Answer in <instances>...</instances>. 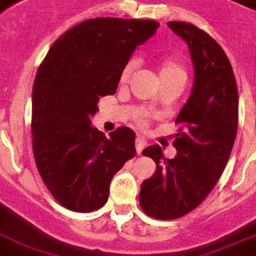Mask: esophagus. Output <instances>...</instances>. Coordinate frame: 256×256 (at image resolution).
Returning <instances> with one entry per match:
<instances>
[{
	"mask_svg": "<svg viewBox=\"0 0 256 256\" xmlns=\"http://www.w3.org/2000/svg\"><path fill=\"white\" fill-rule=\"evenodd\" d=\"M146 144H148L146 140H144V138H142V136H138V138L136 140V152H138V154H140V152H142V150L146 148Z\"/></svg>",
	"mask_w": 256,
	"mask_h": 256,
	"instance_id": "obj_1",
	"label": "esophagus"
}]
</instances>
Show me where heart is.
<instances>
[{
	"label": "heart",
	"instance_id": "obj_1",
	"mask_svg": "<svg viewBox=\"0 0 256 256\" xmlns=\"http://www.w3.org/2000/svg\"><path fill=\"white\" fill-rule=\"evenodd\" d=\"M132 70H134V62H130L124 66L120 76V84L128 81ZM158 76H160V81L170 80V78L182 80L183 82L186 81V70L183 69V66L176 60H172V58H164L158 64Z\"/></svg>",
	"mask_w": 256,
	"mask_h": 256
}]
</instances>
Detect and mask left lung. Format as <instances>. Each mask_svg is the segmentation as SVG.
Masks as SVG:
<instances>
[{
	"label": "left lung",
	"instance_id": "left-lung-1",
	"mask_svg": "<svg viewBox=\"0 0 256 256\" xmlns=\"http://www.w3.org/2000/svg\"><path fill=\"white\" fill-rule=\"evenodd\" d=\"M168 26L186 41L194 84L175 124L176 156L164 158L158 144L142 152L154 160L156 172L142 182L140 204L152 218L176 219L204 200L230 158L238 128V88L226 53L214 38L192 24Z\"/></svg>",
	"mask_w": 256,
	"mask_h": 256
}]
</instances>
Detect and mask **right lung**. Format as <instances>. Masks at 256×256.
Returning a JSON list of instances; mask_svg holds the SVG:
<instances>
[{"label":"right lung","instance_id":"add662e5","mask_svg":"<svg viewBox=\"0 0 256 256\" xmlns=\"http://www.w3.org/2000/svg\"><path fill=\"white\" fill-rule=\"evenodd\" d=\"M148 20L92 18L64 33L38 68L33 86V152L48 190L62 206L96 211L110 182L136 156V132L110 138L92 126L100 96L116 94L134 50L156 33Z\"/></svg>","mask_w":256,"mask_h":256}]
</instances>
